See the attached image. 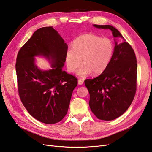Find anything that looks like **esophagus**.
Here are the masks:
<instances>
[{"mask_svg": "<svg viewBox=\"0 0 152 152\" xmlns=\"http://www.w3.org/2000/svg\"><path fill=\"white\" fill-rule=\"evenodd\" d=\"M78 84H79V86L83 85V80H81V79L78 80Z\"/></svg>", "mask_w": 152, "mask_h": 152, "instance_id": "34e87169", "label": "esophagus"}]
</instances>
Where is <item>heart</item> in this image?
<instances>
[{"instance_id":"b5f03b06","label":"heart","mask_w":152,"mask_h":152,"mask_svg":"<svg viewBox=\"0 0 152 152\" xmlns=\"http://www.w3.org/2000/svg\"><path fill=\"white\" fill-rule=\"evenodd\" d=\"M114 44L109 38L93 34H85L73 41L72 48L66 51L65 61L69 72H73L83 63L77 75L86 77L93 72L100 74L104 72L111 61Z\"/></svg>"}]
</instances>
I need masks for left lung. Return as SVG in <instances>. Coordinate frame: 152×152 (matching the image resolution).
<instances>
[{
  "label": "left lung",
  "instance_id": "obj_1",
  "mask_svg": "<svg viewBox=\"0 0 152 152\" xmlns=\"http://www.w3.org/2000/svg\"><path fill=\"white\" fill-rule=\"evenodd\" d=\"M98 28L110 29L115 41L113 58L107 68L93 79L84 81L89 93V105L100 120L110 121L121 116L134 100L137 86V60L135 52L119 31L110 25H93Z\"/></svg>",
  "mask_w": 152,
  "mask_h": 152
}]
</instances>
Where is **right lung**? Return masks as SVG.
Masks as SVG:
<instances>
[{"mask_svg": "<svg viewBox=\"0 0 152 152\" xmlns=\"http://www.w3.org/2000/svg\"><path fill=\"white\" fill-rule=\"evenodd\" d=\"M68 45L52 27L36 31L19 50L16 62L18 93L31 115L46 124L59 122L66 116L77 79L63 70ZM42 56L51 68L39 69L35 57Z\"/></svg>", "mask_w": 152, "mask_h": 152, "instance_id": "1", "label": "right lung"}]
</instances>
